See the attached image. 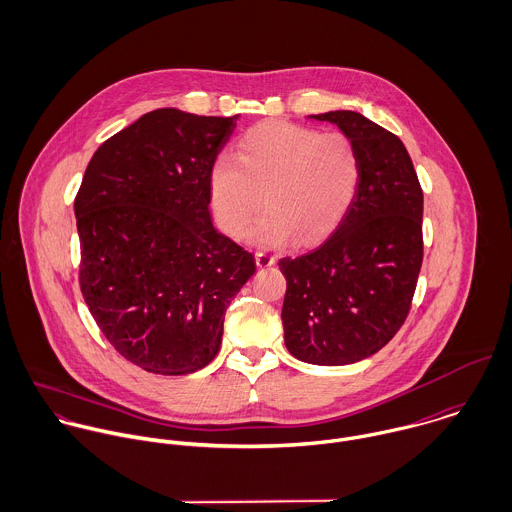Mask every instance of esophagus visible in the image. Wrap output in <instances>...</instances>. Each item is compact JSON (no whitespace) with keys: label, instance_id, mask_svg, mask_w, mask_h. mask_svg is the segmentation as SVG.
<instances>
[{"label":"esophagus","instance_id":"esophagus-1","mask_svg":"<svg viewBox=\"0 0 512 512\" xmlns=\"http://www.w3.org/2000/svg\"><path fill=\"white\" fill-rule=\"evenodd\" d=\"M255 263H257V267H271L273 263H275V257L271 255V253H265V251H257L255 253Z\"/></svg>","mask_w":512,"mask_h":512}]
</instances>
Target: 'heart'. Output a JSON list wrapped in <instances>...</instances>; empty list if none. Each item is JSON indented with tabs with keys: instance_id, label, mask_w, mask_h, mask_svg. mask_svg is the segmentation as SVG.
Segmentation results:
<instances>
[{
	"instance_id": "obj_1",
	"label": "heart",
	"mask_w": 512,
	"mask_h": 512,
	"mask_svg": "<svg viewBox=\"0 0 512 512\" xmlns=\"http://www.w3.org/2000/svg\"><path fill=\"white\" fill-rule=\"evenodd\" d=\"M361 181V157L345 133L267 121L249 129L235 159L219 157L209 175L219 225L239 237L255 213H267L249 237L261 245L313 243L351 209Z\"/></svg>"
}]
</instances>
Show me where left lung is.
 Listing matches in <instances>:
<instances>
[{
  "instance_id": "obj_1",
  "label": "left lung",
  "mask_w": 512,
  "mask_h": 512,
  "mask_svg": "<svg viewBox=\"0 0 512 512\" xmlns=\"http://www.w3.org/2000/svg\"><path fill=\"white\" fill-rule=\"evenodd\" d=\"M355 143L361 181L343 221L315 249L283 257L285 345L311 365H351L405 323L423 263V189L403 141L357 111L311 115Z\"/></svg>"
}]
</instances>
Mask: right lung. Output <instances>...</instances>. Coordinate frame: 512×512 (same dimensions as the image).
Instances as JSON below:
<instances>
[{"mask_svg": "<svg viewBox=\"0 0 512 512\" xmlns=\"http://www.w3.org/2000/svg\"><path fill=\"white\" fill-rule=\"evenodd\" d=\"M237 117L149 111L99 145L77 191L83 299L115 351L147 373L209 365L225 311L255 273L253 253L209 215L211 167Z\"/></svg>", "mask_w": 512, "mask_h": 512, "instance_id": "add662e5", "label": "right lung"}]
</instances>
